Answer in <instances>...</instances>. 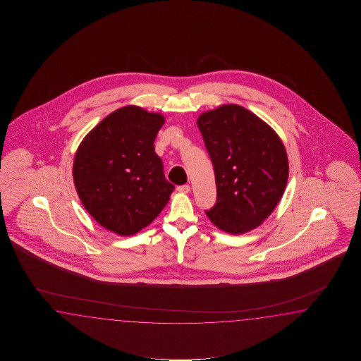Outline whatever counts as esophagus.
<instances>
[{"label":"esophagus","mask_w":361,"mask_h":361,"mask_svg":"<svg viewBox=\"0 0 361 361\" xmlns=\"http://www.w3.org/2000/svg\"><path fill=\"white\" fill-rule=\"evenodd\" d=\"M177 191L180 192V193H188L191 191V188H190L188 184H183V185H178Z\"/></svg>","instance_id":"obj_1"}]
</instances>
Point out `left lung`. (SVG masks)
Wrapping results in <instances>:
<instances>
[{"label": "left lung", "instance_id": "obj_1", "mask_svg": "<svg viewBox=\"0 0 361 361\" xmlns=\"http://www.w3.org/2000/svg\"><path fill=\"white\" fill-rule=\"evenodd\" d=\"M197 126L214 166L216 201L205 212L209 219L232 235L257 228L274 212L288 182L281 139L238 104L207 111Z\"/></svg>", "mask_w": 361, "mask_h": 361}]
</instances>
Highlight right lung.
<instances>
[{
	"mask_svg": "<svg viewBox=\"0 0 361 361\" xmlns=\"http://www.w3.org/2000/svg\"><path fill=\"white\" fill-rule=\"evenodd\" d=\"M164 116L126 106L103 118L77 149L73 182L89 214L130 236L161 213L174 185L164 176L154 142Z\"/></svg>",
	"mask_w": 361,
	"mask_h": 361,
	"instance_id": "add662e5",
	"label": "right lung"
}]
</instances>
